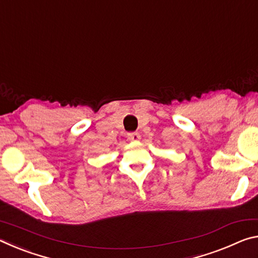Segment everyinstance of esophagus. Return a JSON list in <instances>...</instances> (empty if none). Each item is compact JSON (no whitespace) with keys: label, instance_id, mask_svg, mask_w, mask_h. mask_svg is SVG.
Segmentation results:
<instances>
[{"label":"esophagus","instance_id":"1","mask_svg":"<svg viewBox=\"0 0 258 258\" xmlns=\"http://www.w3.org/2000/svg\"><path fill=\"white\" fill-rule=\"evenodd\" d=\"M127 138L131 140V141L137 142L140 139H141V135H140L138 132H132V133L127 134Z\"/></svg>","mask_w":258,"mask_h":258}]
</instances>
